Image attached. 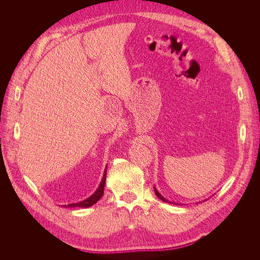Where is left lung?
I'll return each instance as SVG.
<instances>
[{
    "label": "left lung",
    "mask_w": 260,
    "mask_h": 260,
    "mask_svg": "<svg viewBox=\"0 0 260 260\" xmlns=\"http://www.w3.org/2000/svg\"><path fill=\"white\" fill-rule=\"evenodd\" d=\"M154 191H155V194L157 195V198H158V199H160L162 202H166V203H170V204H176V203H172V202H170V201H168L167 199H165L164 198V196L158 192V191H157L156 190V187H154ZM176 205H180V204H176Z\"/></svg>",
    "instance_id": "left-lung-1"
}]
</instances>
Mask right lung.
Segmentation results:
<instances>
[{
  "label": "right lung",
  "instance_id": "obj_1",
  "mask_svg": "<svg viewBox=\"0 0 260 260\" xmlns=\"http://www.w3.org/2000/svg\"><path fill=\"white\" fill-rule=\"evenodd\" d=\"M107 169V166L104 170V175H103V178H102V181L101 183L99 185V187L96 188V191L94 192L90 198L85 199L84 201H81L79 203H73V204H68V205H64V207H82V208H88L92 205H94V204L98 203L100 201V199L103 196L104 194V186H105V180H106V170Z\"/></svg>",
  "mask_w": 260,
  "mask_h": 260
}]
</instances>
